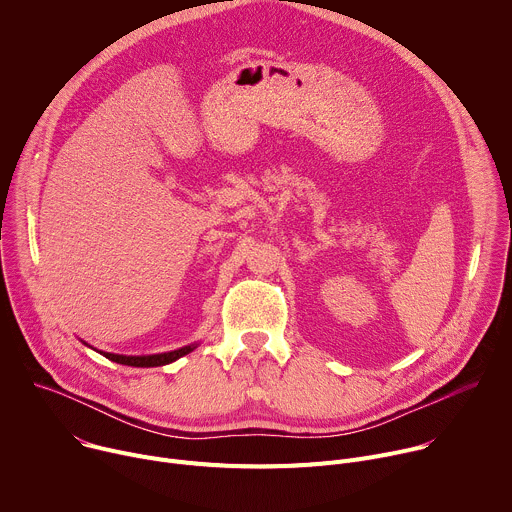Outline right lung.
<instances>
[{"mask_svg": "<svg viewBox=\"0 0 512 512\" xmlns=\"http://www.w3.org/2000/svg\"><path fill=\"white\" fill-rule=\"evenodd\" d=\"M85 342V340H83ZM87 344V342H85ZM89 346V344H87ZM198 344H188V346H182L178 350H172V352H162V354H141V356H127V354H113V352H101L105 358L113 360V362H119V364H127V367H164V364H170L174 360H178L180 356L192 352ZM93 348V346H91Z\"/></svg>", "mask_w": 512, "mask_h": 512, "instance_id": "obj_1", "label": "right lung"}]
</instances>
